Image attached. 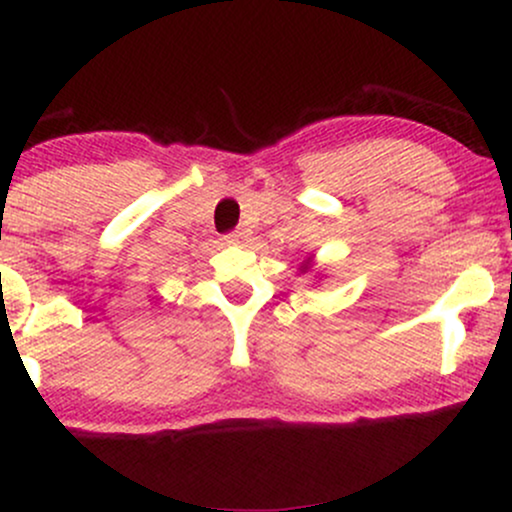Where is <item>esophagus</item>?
I'll return each instance as SVG.
<instances>
[{
    "label": "esophagus",
    "mask_w": 512,
    "mask_h": 512,
    "mask_svg": "<svg viewBox=\"0 0 512 512\" xmlns=\"http://www.w3.org/2000/svg\"><path fill=\"white\" fill-rule=\"evenodd\" d=\"M245 238H248V228H238L236 233H231V236H226V243L238 245V243H243Z\"/></svg>",
    "instance_id": "obj_1"
}]
</instances>
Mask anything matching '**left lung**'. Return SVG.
<instances>
[{"label":"left lung","mask_w":512,"mask_h":512,"mask_svg":"<svg viewBox=\"0 0 512 512\" xmlns=\"http://www.w3.org/2000/svg\"><path fill=\"white\" fill-rule=\"evenodd\" d=\"M298 272H301V274H320V269L315 267V255L305 257V260L298 264Z\"/></svg>","instance_id":"1"}]
</instances>
